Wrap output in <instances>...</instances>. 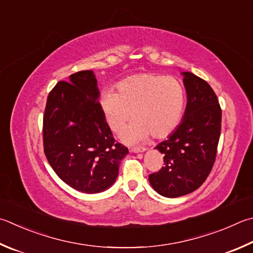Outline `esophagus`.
I'll return each mask as SVG.
<instances>
[{
  "label": "esophagus",
  "mask_w": 253,
  "mask_h": 253,
  "mask_svg": "<svg viewBox=\"0 0 253 253\" xmlns=\"http://www.w3.org/2000/svg\"><path fill=\"white\" fill-rule=\"evenodd\" d=\"M147 149L145 147H132L130 148V153H134V154H138V153H144Z\"/></svg>",
  "instance_id": "34e87169"
}]
</instances>
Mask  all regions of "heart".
<instances>
[{
  "label": "heart",
  "mask_w": 253,
  "mask_h": 253,
  "mask_svg": "<svg viewBox=\"0 0 253 253\" xmlns=\"http://www.w3.org/2000/svg\"><path fill=\"white\" fill-rule=\"evenodd\" d=\"M100 109L111 129L119 134L135 117L121 139L134 145L148 138L166 137L180 123L185 93L172 76L140 74L119 83L118 93L105 90L100 96Z\"/></svg>",
  "instance_id": "b5f03b06"
}]
</instances>
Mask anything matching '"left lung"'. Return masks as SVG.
I'll return each instance as SVG.
<instances>
[{"label":"left lung","mask_w":253,"mask_h":253,"mask_svg":"<svg viewBox=\"0 0 253 253\" xmlns=\"http://www.w3.org/2000/svg\"><path fill=\"white\" fill-rule=\"evenodd\" d=\"M187 91L181 123L156 146L165 167L149 174L155 191L167 198L190 194L203 185L213 166L221 130V108L213 89L190 72L180 73Z\"/></svg>","instance_id":"obj_1"}]
</instances>
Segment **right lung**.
<instances>
[{
  "mask_svg": "<svg viewBox=\"0 0 253 253\" xmlns=\"http://www.w3.org/2000/svg\"><path fill=\"white\" fill-rule=\"evenodd\" d=\"M93 71L58 82L50 91L43 118L44 153L57 176L85 194H99L116 181L128 154L116 144L105 122Z\"/></svg>",
  "mask_w": 253,
  "mask_h": 253,
  "instance_id": "add662e5",
  "label": "right lung"
}]
</instances>
